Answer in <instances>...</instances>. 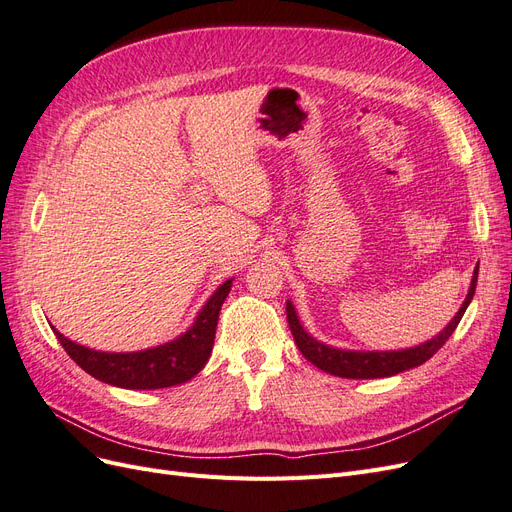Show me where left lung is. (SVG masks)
Masks as SVG:
<instances>
[{
  "mask_svg": "<svg viewBox=\"0 0 512 512\" xmlns=\"http://www.w3.org/2000/svg\"><path fill=\"white\" fill-rule=\"evenodd\" d=\"M476 280H478V269L474 271L472 277V286L466 301H463L461 309L457 312V316L448 322V327L438 335L433 337L431 342L421 344L410 350H397V352H350V350H337L331 346H324L320 342H316L314 337H309L305 333V329L301 327V322L294 314L292 303H286V318H288V327L292 331L294 344L301 350V354L305 359L316 365L318 369L327 371V374L339 376V378H352V380H367V378H386V376H395L401 374V371L412 369L423 365L425 361H429L433 354H436L446 342L448 337L453 335V331L457 329V324L466 312V307L470 305L474 290H476Z\"/></svg>",
  "mask_w": 512,
  "mask_h": 512,
  "instance_id": "8db88e82",
  "label": "left lung"
}]
</instances>
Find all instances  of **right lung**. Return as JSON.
<instances>
[{"label": "right lung", "instance_id": "1", "mask_svg": "<svg viewBox=\"0 0 512 512\" xmlns=\"http://www.w3.org/2000/svg\"><path fill=\"white\" fill-rule=\"evenodd\" d=\"M232 280L224 282L198 314L194 327L175 342L143 350V352H98L70 342L55 331L59 344L70 359L85 369L89 376L121 389H166L192 380L209 361L213 350L215 327H218L220 309L228 297Z\"/></svg>", "mask_w": 512, "mask_h": 512}]
</instances>
